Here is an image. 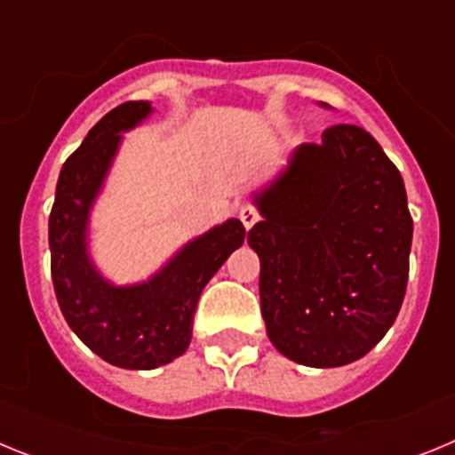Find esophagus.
<instances>
[{"instance_id":"1","label":"esophagus","mask_w":455,"mask_h":455,"mask_svg":"<svg viewBox=\"0 0 455 455\" xmlns=\"http://www.w3.org/2000/svg\"><path fill=\"white\" fill-rule=\"evenodd\" d=\"M239 219H241V223H243V228H246V230H251L259 216H257L255 207H251V204H243V207L239 209Z\"/></svg>"}]
</instances>
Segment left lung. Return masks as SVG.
<instances>
[{
  "instance_id": "8db88e82",
  "label": "left lung",
  "mask_w": 455,
  "mask_h": 455,
  "mask_svg": "<svg viewBox=\"0 0 455 455\" xmlns=\"http://www.w3.org/2000/svg\"><path fill=\"white\" fill-rule=\"evenodd\" d=\"M293 152L259 193V255L268 339L307 367L367 355L399 315L408 287L412 216L399 168L357 124H332Z\"/></svg>"
}]
</instances>
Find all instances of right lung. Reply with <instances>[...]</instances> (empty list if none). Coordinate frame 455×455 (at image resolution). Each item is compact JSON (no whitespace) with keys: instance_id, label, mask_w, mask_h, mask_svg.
Returning a JSON list of instances; mask_svg holds the SVG:
<instances>
[{"instance_id":"1","label":"right lung","mask_w":455,"mask_h":455,"mask_svg":"<svg viewBox=\"0 0 455 455\" xmlns=\"http://www.w3.org/2000/svg\"><path fill=\"white\" fill-rule=\"evenodd\" d=\"M148 114V102L111 108L63 164L50 212L52 283L59 307L92 353L123 369L162 367L187 351L204 284L246 236L241 220L230 219L136 287H111L95 273L84 246L88 207L114 159L120 132Z\"/></svg>"}]
</instances>
